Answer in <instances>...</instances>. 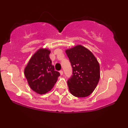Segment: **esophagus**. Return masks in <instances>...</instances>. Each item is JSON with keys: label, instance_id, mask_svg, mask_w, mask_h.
I'll return each instance as SVG.
<instances>
[{"label": "esophagus", "instance_id": "esophagus-1", "mask_svg": "<svg viewBox=\"0 0 128 128\" xmlns=\"http://www.w3.org/2000/svg\"><path fill=\"white\" fill-rule=\"evenodd\" d=\"M60 74H61V75H62V74H63V72H62V70H60Z\"/></svg>", "mask_w": 128, "mask_h": 128}]
</instances>
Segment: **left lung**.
I'll return each instance as SVG.
<instances>
[{
	"instance_id": "8db88e82",
	"label": "left lung",
	"mask_w": 128,
	"mask_h": 128,
	"mask_svg": "<svg viewBox=\"0 0 128 128\" xmlns=\"http://www.w3.org/2000/svg\"><path fill=\"white\" fill-rule=\"evenodd\" d=\"M66 53L73 68V75L67 80L69 91L78 98L88 96L100 79L98 60L91 51L81 45L66 50Z\"/></svg>"
}]
</instances>
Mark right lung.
<instances>
[{
    "mask_svg": "<svg viewBox=\"0 0 128 128\" xmlns=\"http://www.w3.org/2000/svg\"><path fill=\"white\" fill-rule=\"evenodd\" d=\"M50 50L41 48L32 55L24 68V75L30 88L40 94L51 90L60 76L55 71L49 57Z\"/></svg>",
    "mask_w": 128,
    "mask_h": 128,
    "instance_id": "right-lung-1",
    "label": "right lung"
}]
</instances>
